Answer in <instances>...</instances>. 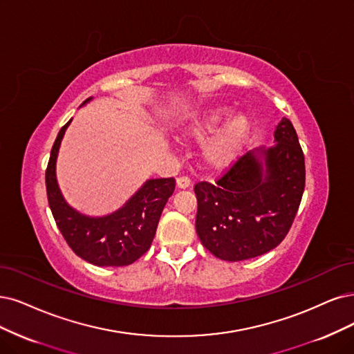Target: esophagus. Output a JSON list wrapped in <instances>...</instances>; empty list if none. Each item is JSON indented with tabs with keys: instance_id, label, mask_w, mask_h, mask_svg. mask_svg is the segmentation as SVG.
<instances>
[{
	"instance_id": "obj_1",
	"label": "esophagus",
	"mask_w": 354,
	"mask_h": 354,
	"mask_svg": "<svg viewBox=\"0 0 354 354\" xmlns=\"http://www.w3.org/2000/svg\"><path fill=\"white\" fill-rule=\"evenodd\" d=\"M176 187L179 189H187L191 187V179L188 176H180L176 179Z\"/></svg>"
}]
</instances>
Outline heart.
Here are the masks:
<instances>
[{
  "instance_id": "b5f03b06",
  "label": "heart",
  "mask_w": 354,
  "mask_h": 354,
  "mask_svg": "<svg viewBox=\"0 0 354 354\" xmlns=\"http://www.w3.org/2000/svg\"><path fill=\"white\" fill-rule=\"evenodd\" d=\"M180 136L187 140L208 139L203 144L201 160L214 172H223L236 163L252 136V120L245 112L232 113L225 104L204 108L189 113L180 125Z\"/></svg>"
}]
</instances>
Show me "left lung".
<instances>
[{
	"instance_id": "8db88e82",
	"label": "left lung",
	"mask_w": 354,
	"mask_h": 354,
	"mask_svg": "<svg viewBox=\"0 0 354 354\" xmlns=\"http://www.w3.org/2000/svg\"><path fill=\"white\" fill-rule=\"evenodd\" d=\"M271 147L248 151L216 185L194 191L195 229L214 257L243 261L274 250L289 232L305 189V157L293 124L283 118Z\"/></svg>"
}]
</instances>
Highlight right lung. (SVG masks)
<instances>
[{
	"label": "right lung",
	"mask_w": 354,
	"mask_h": 354,
	"mask_svg": "<svg viewBox=\"0 0 354 354\" xmlns=\"http://www.w3.org/2000/svg\"><path fill=\"white\" fill-rule=\"evenodd\" d=\"M93 97L83 102L82 106ZM71 120L52 146L46 169V192L52 216L71 250L97 267L133 264L149 251L163 208L175 191L174 178L147 179L121 208L106 216L83 214L65 201L57 180V159L61 141Z\"/></svg>",
	"instance_id": "add662e5"
}]
</instances>
